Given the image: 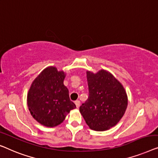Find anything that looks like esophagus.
I'll list each match as a JSON object with an SVG mask.
<instances>
[{"mask_svg": "<svg viewBox=\"0 0 158 158\" xmlns=\"http://www.w3.org/2000/svg\"><path fill=\"white\" fill-rule=\"evenodd\" d=\"M74 103H75V104H76L77 107L79 108V106H80V101L79 100H76V101H75Z\"/></svg>", "mask_w": 158, "mask_h": 158, "instance_id": "obj_1", "label": "esophagus"}]
</instances>
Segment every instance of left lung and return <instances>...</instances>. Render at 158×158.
<instances>
[{"mask_svg":"<svg viewBox=\"0 0 158 158\" xmlns=\"http://www.w3.org/2000/svg\"><path fill=\"white\" fill-rule=\"evenodd\" d=\"M89 97L79 111L93 130H109L119 123L127 106V97L120 82L110 72H86Z\"/></svg>","mask_w":158,"mask_h":158,"instance_id":"obj_1","label":"left lung"}]
</instances>
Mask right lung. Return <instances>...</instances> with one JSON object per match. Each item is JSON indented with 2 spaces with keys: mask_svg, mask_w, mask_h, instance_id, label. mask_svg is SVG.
I'll use <instances>...</instances> for the list:
<instances>
[{
  "mask_svg": "<svg viewBox=\"0 0 158 158\" xmlns=\"http://www.w3.org/2000/svg\"><path fill=\"white\" fill-rule=\"evenodd\" d=\"M64 72L54 66L48 67L35 79L28 91V110L35 120L44 126L59 125L76 108L64 85Z\"/></svg>",
  "mask_w": 158,
  "mask_h": 158,
  "instance_id": "right-lung-1",
  "label": "right lung"
}]
</instances>
